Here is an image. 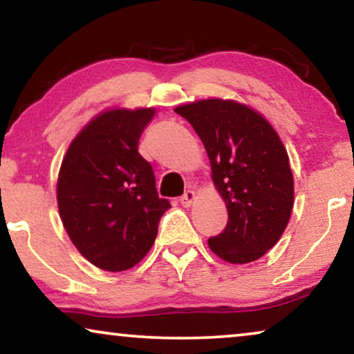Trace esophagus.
I'll return each mask as SVG.
<instances>
[{"label": "esophagus", "mask_w": 354, "mask_h": 354, "mask_svg": "<svg viewBox=\"0 0 354 354\" xmlns=\"http://www.w3.org/2000/svg\"><path fill=\"white\" fill-rule=\"evenodd\" d=\"M195 198H196L195 192H193V190H187V192L182 195L180 203H182L183 206H192V203L195 201Z\"/></svg>", "instance_id": "1"}]
</instances>
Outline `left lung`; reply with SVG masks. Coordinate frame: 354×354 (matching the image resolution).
Wrapping results in <instances>:
<instances>
[{"label": "left lung", "mask_w": 354, "mask_h": 354, "mask_svg": "<svg viewBox=\"0 0 354 354\" xmlns=\"http://www.w3.org/2000/svg\"><path fill=\"white\" fill-rule=\"evenodd\" d=\"M176 113L205 145L229 212L224 232L207 245L232 264L259 259L280 240L293 209V174L282 140L263 115L234 100L195 101Z\"/></svg>", "instance_id": "left-lung-1"}]
</instances>
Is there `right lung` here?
Here are the masks:
<instances>
[{
  "label": "right lung",
  "mask_w": 354,
  "mask_h": 354,
  "mask_svg": "<svg viewBox=\"0 0 354 354\" xmlns=\"http://www.w3.org/2000/svg\"><path fill=\"white\" fill-rule=\"evenodd\" d=\"M154 108L109 109L72 140L57 177L62 225L96 268L120 272L138 264L154 243L171 205L158 196L153 167L138 140Z\"/></svg>",
  "instance_id": "right-lung-1"
}]
</instances>
